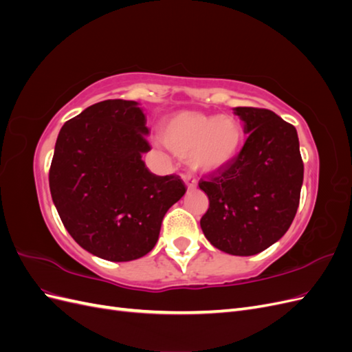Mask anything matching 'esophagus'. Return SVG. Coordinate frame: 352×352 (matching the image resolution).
I'll use <instances>...</instances> for the list:
<instances>
[{
  "mask_svg": "<svg viewBox=\"0 0 352 352\" xmlns=\"http://www.w3.org/2000/svg\"><path fill=\"white\" fill-rule=\"evenodd\" d=\"M184 180H185V184H186V186H188V189H195L197 188V179L192 176V175H185L184 176Z\"/></svg>",
  "mask_w": 352,
  "mask_h": 352,
  "instance_id": "1",
  "label": "esophagus"
}]
</instances>
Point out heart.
Masks as SVG:
<instances>
[{"instance_id": "heart-1", "label": "heart", "mask_w": 352, "mask_h": 352, "mask_svg": "<svg viewBox=\"0 0 352 352\" xmlns=\"http://www.w3.org/2000/svg\"><path fill=\"white\" fill-rule=\"evenodd\" d=\"M163 142L179 155H186L190 167L202 173H214L235 162L243 129L233 116H212L180 111L163 123Z\"/></svg>"}]
</instances>
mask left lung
<instances>
[{"label": "left lung", "mask_w": 352, "mask_h": 352, "mask_svg": "<svg viewBox=\"0 0 352 352\" xmlns=\"http://www.w3.org/2000/svg\"><path fill=\"white\" fill-rule=\"evenodd\" d=\"M248 135L235 162L199 189L210 201L199 225L212 247L254 255L278 242L296 214L304 164L296 129L265 109H233Z\"/></svg>", "instance_id": "left-lung-1"}]
</instances>
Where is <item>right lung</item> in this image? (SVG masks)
<instances>
[{
	"instance_id": "obj_1",
	"label": "right lung",
	"mask_w": 352,
	"mask_h": 352,
	"mask_svg": "<svg viewBox=\"0 0 352 352\" xmlns=\"http://www.w3.org/2000/svg\"><path fill=\"white\" fill-rule=\"evenodd\" d=\"M145 114L136 101L107 100L66 122L50 168V190L63 225L83 250L132 261L158 241L167 210L186 192L176 175L157 176L142 155Z\"/></svg>"
}]
</instances>
